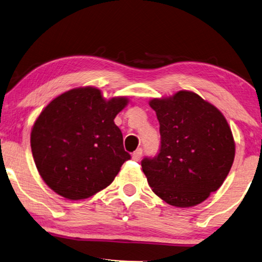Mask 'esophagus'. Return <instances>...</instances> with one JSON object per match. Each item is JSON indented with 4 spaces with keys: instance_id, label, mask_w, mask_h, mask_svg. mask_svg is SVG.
I'll return each instance as SVG.
<instances>
[{
    "instance_id": "obj_1",
    "label": "esophagus",
    "mask_w": 262,
    "mask_h": 262,
    "mask_svg": "<svg viewBox=\"0 0 262 262\" xmlns=\"http://www.w3.org/2000/svg\"><path fill=\"white\" fill-rule=\"evenodd\" d=\"M142 154H143L142 148H138V150H136L134 154H132V159L139 160L140 158H142Z\"/></svg>"
}]
</instances>
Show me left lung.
Returning a JSON list of instances; mask_svg holds the SVG:
<instances>
[{"label": "left lung", "instance_id": "8db88e82", "mask_svg": "<svg viewBox=\"0 0 262 262\" xmlns=\"http://www.w3.org/2000/svg\"><path fill=\"white\" fill-rule=\"evenodd\" d=\"M160 124L159 155L142 162L155 194L176 207L201 204L223 185L235 156L231 127L218 107L188 90L152 98Z\"/></svg>", "mask_w": 262, "mask_h": 262}]
</instances>
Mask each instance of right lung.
Wrapping results in <instances>:
<instances>
[{"label":"right lung","mask_w":262,"mask_h":262,"mask_svg":"<svg viewBox=\"0 0 262 262\" xmlns=\"http://www.w3.org/2000/svg\"><path fill=\"white\" fill-rule=\"evenodd\" d=\"M130 99H106L96 86L63 92L43 108L30 134L34 162L52 191L69 200L107 187L130 159L115 118Z\"/></svg>","instance_id":"obj_1"}]
</instances>
